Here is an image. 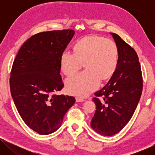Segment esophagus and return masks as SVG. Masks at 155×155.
I'll list each match as a JSON object with an SVG mask.
<instances>
[{
    "instance_id": "obj_1",
    "label": "esophagus",
    "mask_w": 155,
    "mask_h": 155,
    "mask_svg": "<svg viewBox=\"0 0 155 155\" xmlns=\"http://www.w3.org/2000/svg\"><path fill=\"white\" fill-rule=\"evenodd\" d=\"M84 101H85V100L82 98H80V97H77V98H76V101L77 102H83Z\"/></svg>"
}]
</instances>
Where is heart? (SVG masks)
Instances as JSON below:
<instances>
[{
	"label": "heart",
	"instance_id": "1",
	"mask_svg": "<svg viewBox=\"0 0 155 155\" xmlns=\"http://www.w3.org/2000/svg\"><path fill=\"white\" fill-rule=\"evenodd\" d=\"M72 52L65 51L61 56V68L65 75L70 76L82 67L84 71L66 81L68 91L85 96L98 87L102 80L111 78L118 64V49L114 41L101 36L90 35L78 40Z\"/></svg>",
	"mask_w": 155,
	"mask_h": 155
}]
</instances>
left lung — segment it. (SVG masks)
I'll list each match as a JSON object with an SVG mask.
<instances>
[{"instance_id":"obj_1","label":"left lung","mask_w":155,"mask_h":155,"mask_svg":"<svg viewBox=\"0 0 155 155\" xmlns=\"http://www.w3.org/2000/svg\"><path fill=\"white\" fill-rule=\"evenodd\" d=\"M118 49V64L104 87L94 93L96 110L91 127L99 134L112 136L129 122L140 101L143 89L141 65L134 48L111 33Z\"/></svg>"}]
</instances>
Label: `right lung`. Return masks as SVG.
<instances>
[{
	"mask_svg": "<svg viewBox=\"0 0 155 155\" xmlns=\"http://www.w3.org/2000/svg\"><path fill=\"white\" fill-rule=\"evenodd\" d=\"M74 30L37 33L22 44L13 63L9 84L18 113L28 127L48 135L61 127L73 96L54 94L64 87L61 56Z\"/></svg>",
	"mask_w": 155,
	"mask_h": 155,
	"instance_id": "right-lung-1",
	"label": "right lung"
}]
</instances>
